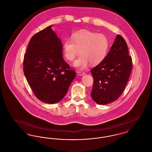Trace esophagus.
Masks as SVG:
<instances>
[{"mask_svg": "<svg viewBox=\"0 0 152 152\" xmlns=\"http://www.w3.org/2000/svg\"><path fill=\"white\" fill-rule=\"evenodd\" d=\"M77 73H78V75H80V76H83V75H84V74H85V73L84 72H83V71H77Z\"/></svg>", "mask_w": 152, "mask_h": 152, "instance_id": "1", "label": "esophagus"}]
</instances>
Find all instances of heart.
Masks as SVG:
<instances>
[{"label":"heart","instance_id":"b5f03b06","mask_svg":"<svg viewBox=\"0 0 152 152\" xmlns=\"http://www.w3.org/2000/svg\"><path fill=\"white\" fill-rule=\"evenodd\" d=\"M108 48L107 36L88 30L75 32L71 36V40L66 39L63 44V54L68 61H73L80 51L81 56L73 64L80 69L87 68L91 63L92 65L100 64L105 58Z\"/></svg>","mask_w":152,"mask_h":152}]
</instances>
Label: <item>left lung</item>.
Instances as JSON below:
<instances>
[{
	"instance_id": "left-lung-1",
	"label": "left lung",
	"mask_w": 152,
	"mask_h": 152,
	"mask_svg": "<svg viewBox=\"0 0 152 152\" xmlns=\"http://www.w3.org/2000/svg\"><path fill=\"white\" fill-rule=\"evenodd\" d=\"M132 68L126 43L117 35L108 55L91 71L94 80L91 92L94 101L105 105L116 100L125 88Z\"/></svg>"
}]
</instances>
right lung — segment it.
Segmentation results:
<instances>
[{
  "label": "right lung",
  "instance_id": "1",
  "mask_svg": "<svg viewBox=\"0 0 152 152\" xmlns=\"http://www.w3.org/2000/svg\"><path fill=\"white\" fill-rule=\"evenodd\" d=\"M52 25L30 40L23 61V71L36 97L55 104L66 94L76 72L63 58V44Z\"/></svg>",
  "mask_w": 152,
  "mask_h": 152
}]
</instances>
